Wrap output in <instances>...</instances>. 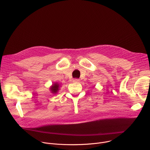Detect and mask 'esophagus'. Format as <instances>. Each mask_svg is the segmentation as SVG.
Here are the masks:
<instances>
[{
	"label": "esophagus",
	"instance_id": "34e87169",
	"mask_svg": "<svg viewBox=\"0 0 150 150\" xmlns=\"http://www.w3.org/2000/svg\"><path fill=\"white\" fill-rule=\"evenodd\" d=\"M73 81H74V82H79L80 81H79V79H78V78H74V79H73Z\"/></svg>",
	"mask_w": 150,
	"mask_h": 150
}]
</instances>
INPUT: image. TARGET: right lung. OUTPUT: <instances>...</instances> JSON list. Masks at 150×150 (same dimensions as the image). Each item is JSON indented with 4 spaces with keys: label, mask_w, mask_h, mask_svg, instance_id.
<instances>
[{
    "label": "right lung",
    "mask_w": 150,
    "mask_h": 150,
    "mask_svg": "<svg viewBox=\"0 0 150 150\" xmlns=\"http://www.w3.org/2000/svg\"><path fill=\"white\" fill-rule=\"evenodd\" d=\"M59 84L54 83L51 88V90L52 91V93H57L58 92V91L59 90Z\"/></svg>",
    "instance_id": "add662e5"
}]
</instances>
